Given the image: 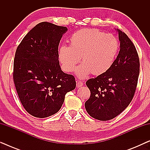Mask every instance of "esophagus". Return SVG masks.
<instances>
[{"instance_id":"obj_1","label":"esophagus","mask_w":150,"mask_h":150,"mask_svg":"<svg viewBox=\"0 0 150 150\" xmlns=\"http://www.w3.org/2000/svg\"><path fill=\"white\" fill-rule=\"evenodd\" d=\"M83 85V83L81 81H76V87L79 88V87H81Z\"/></svg>"}]
</instances>
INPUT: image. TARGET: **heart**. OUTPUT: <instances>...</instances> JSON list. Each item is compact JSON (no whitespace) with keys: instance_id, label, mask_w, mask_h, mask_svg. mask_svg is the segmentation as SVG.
<instances>
[{"instance_id":"heart-1","label":"heart","mask_w":150,"mask_h":150,"mask_svg":"<svg viewBox=\"0 0 150 150\" xmlns=\"http://www.w3.org/2000/svg\"><path fill=\"white\" fill-rule=\"evenodd\" d=\"M119 42L111 34H105L96 28H83L70 38V46L63 44L59 50V59L63 69L73 71L81 61L84 62L76 69L79 79L91 73L100 75L112 67L119 50Z\"/></svg>"}]
</instances>
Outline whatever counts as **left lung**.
Returning <instances> with one entry per match:
<instances>
[{"mask_svg":"<svg viewBox=\"0 0 150 150\" xmlns=\"http://www.w3.org/2000/svg\"><path fill=\"white\" fill-rule=\"evenodd\" d=\"M115 30L120 50L112 67L106 73L86 82L91 91L85 104L86 110L100 121L112 120L128 107L139 79L140 63L136 48L126 33Z\"/></svg>","mask_w":150,"mask_h":150,"instance_id":"8db88e82","label":"left lung"}]
</instances>
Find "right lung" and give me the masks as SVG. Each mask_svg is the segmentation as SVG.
I'll list each match as a JSON object with an SVG mask.
<instances>
[{"label":"right lung","instance_id":"obj_1","mask_svg":"<svg viewBox=\"0 0 150 150\" xmlns=\"http://www.w3.org/2000/svg\"><path fill=\"white\" fill-rule=\"evenodd\" d=\"M65 26L43 22L32 28L18 46L13 81L20 100L31 115L45 118L60 110L74 77L61 70L58 47Z\"/></svg>","mask_w":150,"mask_h":150}]
</instances>
